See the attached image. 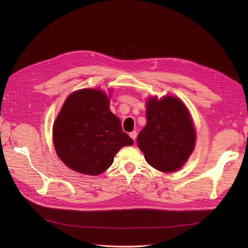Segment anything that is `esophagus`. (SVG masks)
I'll list each match as a JSON object with an SVG mask.
<instances>
[{"instance_id": "1", "label": "esophagus", "mask_w": 248, "mask_h": 248, "mask_svg": "<svg viewBox=\"0 0 248 248\" xmlns=\"http://www.w3.org/2000/svg\"><path fill=\"white\" fill-rule=\"evenodd\" d=\"M129 137L133 140H136V139H137V137H138V132L134 130V131H131L130 133H129Z\"/></svg>"}]
</instances>
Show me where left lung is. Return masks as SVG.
I'll use <instances>...</instances> for the list:
<instances>
[{"mask_svg": "<svg viewBox=\"0 0 248 248\" xmlns=\"http://www.w3.org/2000/svg\"><path fill=\"white\" fill-rule=\"evenodd\" d=\"M147 124L137 139L146 161L161 171L181 168L191 154L196 131L188 110L176 97L147 102Z\"/></svg>", "mask_w": 248, "mask_h": 248, "instance_id": "1", "label": "left lung"}]
</instances>
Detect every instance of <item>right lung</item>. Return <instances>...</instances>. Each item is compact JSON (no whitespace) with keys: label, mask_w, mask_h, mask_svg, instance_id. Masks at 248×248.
Masks as SVG:
<instances>
[{"label":"right lung","mask_w":248,"mask_h":248,"mask_svg":"<svg viewBox=\"0 0 248 248\" xmlns=\"http://www.w3.org/2000/svg\"><path fill=\"white\" fill-rule=\"evenodd\" d=\"M52 136L60 159L90 176L107 170L119 150L133 144L120 119L110 111L107 94L96 89H82L68 96Z\"/></svg>","instance_id":"add662e5"}]
</instances>
